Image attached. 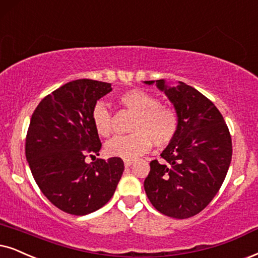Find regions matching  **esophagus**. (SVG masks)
Here are the masks:
<instances>
[{
	"mask_svg": "<svg viewBox=\"0 0 258 258\" xmlns=\"http://www.w3.org/2000/svg\"><path fill=\"white\" fill-rule=\"evenodd\" d=\"M123 163H125V167L128 168V167H131L133 163H135V161H132V159H125Z\"/></svg>",
	"mask_w": 258,
	"mask_h": 258,
	"instance_id": "obj_1",
	"label": "esophagus"
}]
</instances>
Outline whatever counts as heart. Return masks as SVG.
I'll use <instances>...</instances> for the list:
<instances>
[{
	"label": "heart",
	"mask_w": 258,
	"mask_h": 258,
	"mask_svg": "<svg viewBox=\"0 0 258 258\" xmlns=\"http://www.w3.org/2000/svg\"><path fill=\"white\" fill-rule=\"evenodd\" d=\"M123 108L136 114L132 135L116 136L106 144L110 157L136 159L151 149L164 148L174 139L178 128V116L171 106L159 103L152 94L143 89H130L118 97ZM91 122L97 135L107 138L113 130L112 113L106 103L97 102L91 110Z\"/></svg>",
	"instance_id": "obj_1"
}]
</instances>
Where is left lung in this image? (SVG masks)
<instances>
[{
    "label": "left lung",
    "instance_id": "left-lung-1",
    "mask_svg": "<svg viewBox=\"0 0 258 258\" xmlns=\"http://www.w3.org/2000/svg\"><path fill=\"white\" fill-rule=\"evenodd\" d=\"M153 84L174 105L178 128L161 153L163 162L150 163L144 188L152 206L165 216L185 219L200 213L223 184L232 158V140L221 113L195 88L164 80Z\"/></svg>",
    "mask_w": 258,
    "mask_h": 258
}]
</instances>
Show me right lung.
I'll use <instances>...</instances> for the list:
<instances>
[{
    "instance_id": "right-lung-1",
    "label": "right lung",
    "mask_w": 258,
    "mask_h": 258,
    "mask_svg": "<svg viewBox=\"0 0 258 258\" xmlns=\"http://www.w3.org/2000/svg\"><path fill=\"white\" fill-rule=\"evenodd\" d=\"M110 90V83L73 81L45 96L32 114L26 158L42 194L65 213L86 216L105 206L121 178V158L86 162L101 149L91 110Z\"/></svg>"
}]
</instances>
